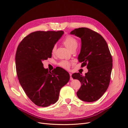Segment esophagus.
<instances>
[{"label":"esophagus","mask_w":128,"mask_h":128,"mask_svg":"<svg viewBox=\"0 0 128 128\" xmlns=\"http://www.w3.org/2000/svg\"><path fill=\"white\" fill-rule=\"evenodd\" d=\"M70 80H73V79H72V74L71 73H70Z\"/></svg>","instance_id":"obj_1"}]
</instances>
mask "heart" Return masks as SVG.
<instances>
[{"instance_id": "obj_1", "label": "heart", "mask_w": 128, "mask_h": 128, "mask_svg": "<svg viewBox=\"0 0 128 128\" xmlns=\"http://www.w3.org/2000/svg\"><path fill=\"white\" fill-rule=\"evenodd\" d=\"M64 45L68 49L70 50L74 48H76L78 46V41L74 37L71 36H67L65 37L64 40H63ZM56 50V46L54 45L52 48V54H54ZM59 66L64 68L65 69H69L70 64V62L66 61H62L58 63Z\"/></svg>"}]
</instances>
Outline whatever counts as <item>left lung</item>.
Wrapping results in <instances>:
<instances>
[{"instance_id": "1", "label": "left lung", "mask_w": 128, "mask_h": 128, "mask_svg": "<svg viewBox=\"0 0 128 128\" xmlns=\"http://www.w3.org/2000/svg\"><path fill=\"white\" fill-rule=\"evenodd\" d=\"M81 40V52L78 56L81 67L87 65L88 72L82 76L72 74L79 80L81 86L76 95L81 100L89 102L98 100L107 90L110 79L113 60L104 38L98 33L87 28L75 29L70 32Z\"/></svg>"}]
</instances>
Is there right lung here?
<instances>
[{
	"label": "right lung",
	"mask_w": 128,
	"mask_h": 128,
	"mask_svg": "<svg viewBox=\"0 0 128 128\" xmlns=\"http://www.w3.org/2000/svg\"><path fill=\"white\" fill-rule=\"evenodd\" d=\"M63 34V31L32 32L17 48L15 64L19 82L26 94L38 106L55 104L61 88L70 80L68 72L62 68L48 71L42 63L52 58V48Z\"/></svg>",
	"instance_id": "right-lung-1"
}]
</instances>
